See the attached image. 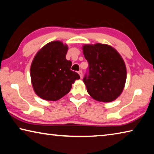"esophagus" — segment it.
<instances>
[{
  "label": "esophagus",
  "instance_id": "1",
  "mask_svg": "<svg viewBox=\"0 0 154 154\" xmlns=\"http://www.w3.org/2000/svg\"><path fill=\"white\" fill-rule=\"evenodd\" d=\"M78 73H79V76H80L81 78L83 77V72H82V70H80V71H79V72H78Z\"/></svg>",
  "mask_w": 154,
  "mask_h": 154
}]
</instances>
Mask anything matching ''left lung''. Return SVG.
Masks as SVG:
<instances>
[{
	"mask_svg": "<svg viewBox=\"0 0 154 154\" xmlns=\"http://www.w3.org/2000/svg\"><path fill=\"white\" fill-rule=\"evenodd\" d=\"M83 55L89 64L83 81L89 94L100 102H111L121 94L126 80L123 59L113 48L105 44L85 45Z\"/></svg>",
	"mask_w": 154,
	"mask_h": 154,
	"instance_id": "obj_1",
	"label": "left lung"
}]
</instances>
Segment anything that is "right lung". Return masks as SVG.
Returning a JSON list of instances; mask_svg holds the SVG:
<instances>
[{
    "mask_svg": "<svg viewBox=\"0 0 154 154\" xmlns=\"http://www.w3.org/2000/svg\"><path fill=\"white\" fill-rule=\"evenodd\" d=\"M68 46L52 41L37 52L30 66L33 89L40 98L56 101L69 93L80 77L71 70L72 62L66 59Z\"/></svg>",
    "mask_w": 154,
    "mask_h": 154,
    "instance_id": "obj_1",
    "label": "right lung"
}]
</instances>
